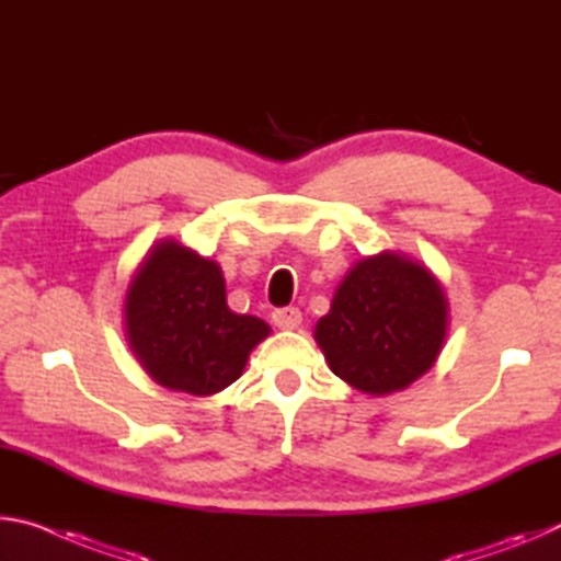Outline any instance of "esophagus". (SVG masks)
Returning a JSON list of instances; mask_svg holds the SVG:
<instances>
[{
  "label": "esophagus",
  "mask_w": 561,
  "mask_h": 561,
  "mask_svg": "<svg viewBox=\"0 0 561 561\" xmlns=\"http://www.w3.org/2000/svg\"><path fill=\"white\" fill-rule=\"evenodd\" d=\"M272 319H274V324H277V327L284 329V331H294V329L301 327V311H299L297 307L277 309V311H274V314H272Z\"/></svg>",
  "instance_id": "1"
}]
</instances>
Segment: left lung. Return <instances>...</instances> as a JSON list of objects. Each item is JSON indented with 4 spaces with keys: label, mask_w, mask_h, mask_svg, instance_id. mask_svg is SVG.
I'll use <instances>...</instances> for the list:
<instances>
[{
    "label": "left lung",
    "mask_w": 561,
    "mask_h": 561,
    "mask_svg": "<svg viewBox=\"0 0 561 561\" xmlns=\"http://www.w3.org/2000/svg\"><path fill=\"white\" fill-rule=\"evenodd\" d=\"M448 327L450 304L438 277L408 254L383 250L351 264L314 339L341 381L378 398L431 371Z\"/></svg>",
    "instance_id": "8db88e82"
}]
</instances>
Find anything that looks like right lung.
<instances>
[{"mask_svg":"<svg viewBox=\"0 0 561 561\" xmlns=\"http://www.w3.org/2000/svg\"><path fill=\"white\" fill-rule=\"evenodd\" d=\"M126 341L158 386L215 396L242 376L267 321L227 307L220 264L173 237L150 244L123 299Z\"/></svg>","mask_w":561,"mask_h":561,"instance_id":"right-lung-1","label":"right lung"}]
</instances>
